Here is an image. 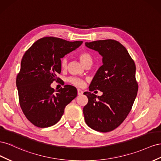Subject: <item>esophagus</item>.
Returning a JSON list of instances; mask_svg holds the SVG:
<instances>
[{"label": "esophagus", "instance_id": "obj_1", "mask_svg": "<svg viewBox=\"0 0 161 161\" xmlns=\"http://www.w3.org/2000/svg\"><path fill=\"white\" fill-rule=\"evenodd\" d=\"M82 94H83V91L80 90V89H77V94L78 95H81Z\"/></svg>", "mask_w": 161, "mask_h": 161}]
</instances>
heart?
<instances>
[{"label":"heart","mask_w":161,"mask_h":161,"mask_svg":"<svg viewBox=\"0 0 161 161\" xmlns=\"http://www.w3.org/2000/svg\"><path fill=\"white\" fill-rule=\"evenodd\" d=\"M79 58L81 62L86 65L87 63H92V55L88 52H81L79 54ZM68 60L66 57H64L61 59V67L63 69L67 68V67ZM68 81H69L72 84L75 85L76 86L81 87L84 85V81L83 80L80 79V78L75 77H71L68 79Z\"/></svg>","instance_id":"obj_1"}]
</instances>
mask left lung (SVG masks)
Instances as JSON below:
<instances>
[{"instance_id":"8db88e82","label":"left lung","mask_w":161,"mask_h":161,"mask_svg":"<svg viewBox=\"0 0 161 161\" xmlns=\"http://www.w3.org/2000/svg\"><path fill=\"white\" fill-rule=\"evenodd\" d=\"M85 44L103 57V65L96 72L89 90H98L103 94L97 96L90 92L84 93L88 98L83 108L84 119L92 129L108 132L123 122L134 103L138 90L136 65L118 41L108 39Z\"/></svg>"}]
</instances>
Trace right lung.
I'll return each mask as SVG.
<instances>
[{
  "label": "right lung",
  "instance_id": "add662e5",
  "mask_svg": "<svg viewBox=\"0 0 161 161\" xmlns=\"http://www.w3.org/2000/svg\"><path fill=\"white\" fill-rule=\"evenodd\" d=\"M82 43L44 37L25 53L16 85L22 111L35 126L54 125L61 119L65 107L77 96L74 86L65 85L55 90L50 84L60 80L57 75L61 71V58Z\"/></svg>",
  "mask_w": 161,
  "mask_h": 161
}]
</instances>
